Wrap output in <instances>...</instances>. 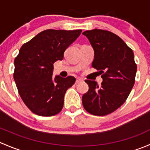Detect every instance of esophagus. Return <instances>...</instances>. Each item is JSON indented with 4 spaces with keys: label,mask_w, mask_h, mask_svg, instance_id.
Here are the masks:
<instances>
[{
    "label": "esophagus",
    "mask_w": 150,
    "mask_h": 150,
    "mask_svg": "<svg viewBox=\"0 0 150 150\" xmlns=\"http://www.w3.org/2000/svg\"><path fill=\"white\" fill-rule=\"evenodd\" d=\"M83 81V80L82 79V78H76V83H80V82H81V81Z\"/></svg>",
    "instance_id": "34e87169"
}]
</instances>
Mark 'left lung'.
<instances>
[{"mask_svg":"<svg viewBox=\"0 0 150 150\" xmlns=\"http://www.w3.org/2000/svg\"><path fill=\"white\" fill-rule=\"evenodd\" d=\"M94 51L92 67L102 75L100 86L86 80L88 91L82 96L85 110L94 115L104 116L118 109L128 98L134 83L137 66L132 50L119 36L99 29L82 33Z\"/></svg>","mask_w":150,"mask_h":150,"instance_id":"1","label":"left lung"}]
</instances>
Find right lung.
I'll list each match as a JSON object with an SVG mask.
<instances>
[{
  "instance_id": "1",
  "label": "right lung",
  "mask_w": 150,
  "mask_h": 150,
  "mask_svg": "<svg viewBox=\"0 0 150 150\" xmlns=\"http://www.w3.org/2000/svg\"><path fill=\"white\" fill-rule=\"evenodd\" d=\"M81 32L49 29L21 47L14 59L13 79L24 103L35 114L53 116L62 110L64 94L75 78L53 77V64L63 59L64 51Z\"/></svg>"
}]
</instances>
